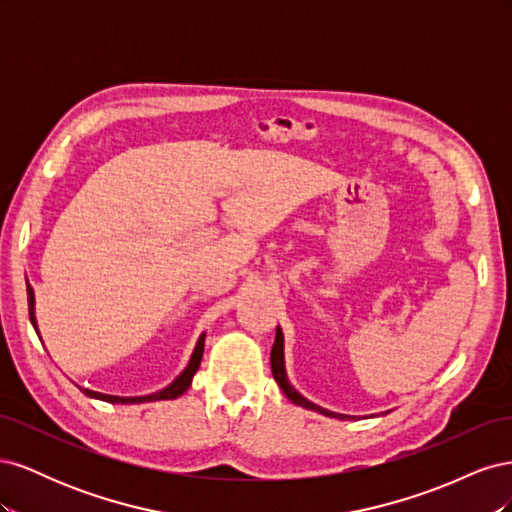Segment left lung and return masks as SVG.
Segmentation results:
<instances>
[{"instance_id":"1","label":"left lung","mask_w":512,"mask_h":512,"mask_svg":"<svg viewBox=\"0 0 512 512\" xmlns=\"http://www.w3.org/2000/svg\"><path fill=\"white\" fill-rule=\"evenodd\" d=\"M271 371H273L275 382L280 384V389L284 391V395L292 401V404H297V406L307 408V410L320 412V414L329 416V418H339V421H350V418H356V416H350V414H339V412H331V410H327V408H320L318 404H314V401H309L307 397H303L297 389H294V386H292L290 380H288V374H286L284 333H282L280 327L275 329V342H273V348H271Z\"/></svg>"}]
</instances>
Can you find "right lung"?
<instances>
[{
  "label": "right lung",
  "instance_id": "obj_1",
  "mask_svg": "<svg viewBox=\"0 0 512 512\" xmlns=\"http://www.w3.org/2000/svg\"><path fill=\"white\" fill-rule=\"evenodd\" d=\"M27 303H29V320H32V327L36 329L38 337H40V331H38V320H36V297H34V288L27 286ZM205 333L198 337V342L194 346V352L190 356L188 365H185V369L181 371V374L170 382L168 386H164V389L156 391V393H149V395H136V397H119V395H106V393H98V391H91V389H83V386H79V389L91 397V399H100V401H106V404H145V401H162V399H177L179 395H183L185 391L190 389L192 384V378L198 371V365L200 361H203V352H205Z\"/></svg>",
  "mask_w": 512,
  "mask_h": 512
}]
</instances>
